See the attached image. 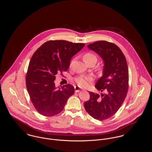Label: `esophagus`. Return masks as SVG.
Instances as JSON below:
<instances>
[{
	"mask_svg": "<svg viewBox=\"0 0 152 152\" xmlns=\"http://www.w3.org/2000/svg\"><path fill=\"white\" fill-rule=\"evenodd\" d=\"M75 92H79L80 91V88L79 87H75Z\"/></svg>",
	"mask_w": 152,
	"mask_h": 152,
	"instance_id": "1",
	"label": "esophagus"
}]
</instances>
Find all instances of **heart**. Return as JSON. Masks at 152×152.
Returning a JSON list of instances; mask_svg holds the SVG:
<instances>
[{"mask_svg":"<svg viewBox=\"0 0 152 152\" xmlns=\"http://www.w3.org/2000/svg\"><path fill=\"white\" fill-rule=\"evenodd\" d=\"M84 61L87 64L91 61H95L96 63L97 60V56L92 52H87L83 56ZM92 80L91 76H79L75 78V82L80 87L86 88L89 86V83Z\"/></svg>","mask_w":152,"mask_h":152,"instance_id":"b5f03b06","label":"heart"}]
</instances>
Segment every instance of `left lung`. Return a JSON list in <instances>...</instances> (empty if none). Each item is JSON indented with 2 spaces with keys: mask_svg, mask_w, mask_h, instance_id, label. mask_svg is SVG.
I'll return each instance as SVG.
<instances>
[{
  "mask_svg": "<svg viewBox=\"0 0 152 152\" xmlns=\"http://www.w3.org/2000/svg\"><path fill=\"white\" fill-rule=\"evenodd\" d=\"M102 58L103 75L95 88L105 94L101 96L89 92L90 99L84 108L94 119L102 121L113 116L121 106L128 90L129 72L126 60L116 44L98 41L88 46Z\"/></svg>",
  "mask_w": 152,
  "mask_h": 152,
  "instance_id": "1",
  "label": "left lung"
}]
</instances>
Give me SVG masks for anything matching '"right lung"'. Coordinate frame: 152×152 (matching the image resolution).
Here are the masks:
<instances>
[{
	"instance_id": "obj_1",
	"label": "right lung",
	"mask_w": 152,
	"mask_h": 152,
	"mask_svg": "<svg viewBox=\"0 0 152 152\" xmlns=\"http://www.w3.org/2000/svg\"><path fill=\"white\" fill-rule=\"evenodd\" d=\"M85 45L66 40H50L42 44L29 61L26 77L27 91L36 110L46 117L55 116L64 108L75 88L67 84L56 88L58 73L66 71L71 58Z\"/></svg>"
}]
</instances>
